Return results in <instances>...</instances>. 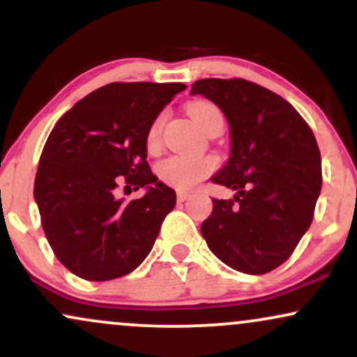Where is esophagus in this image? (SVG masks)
<instances>
[{"label":"esophagus","mask_w":357,"mask_h":357,"mask_svg":"<svg viewBox=\"0 0 357 357\" xmlns=\"http://www.w3.org/2000/svg\"><path fill=\"white\" fill-rule=\"evenodd\" d=\"M186 199H190V195H188V192L179 191V192H178V202L183 203V202H186Z\"/></svg>","instance_id":"1"}]
</instances>
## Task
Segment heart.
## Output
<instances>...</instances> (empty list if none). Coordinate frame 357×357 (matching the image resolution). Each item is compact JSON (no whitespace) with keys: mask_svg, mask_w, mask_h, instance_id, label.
<instances>
[{"mask_svg":"<svg viewBox=\"0 0 357 357\" xmlns=\"http://www.w3.org/2000/svg\"><path fill=\"white\" fill-rule=\"evenodd\" d=\"M195 122L202 127L203 130L208 129L213 119L221 117L218 107L210 104V102H192L188 107ZM162 116L155 117L153 124L149 126L146 134V146L149 151H155L159 146V137H161ZM215 169V161L211 158H199V155L191 154H173L169 158L162 159L155 167L159 179L166 183L167 186L174 188L178 191H191L203 181L206 176L211 174Z\"/></svg>","mask_w":357,"mask_h":357,"instance_id":"heart-1","label":"heart"}]
</instances>
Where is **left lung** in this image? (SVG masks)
Segmentation results:
<instances>
[{"mask_svg":"<svg viewBox=\"0 0 357 357\" xmlns=\"http://www.w3.org/2000/svg\"><path fill=\"white\" fill-rule=\"evenodd\" d=\"M206 97L230 127V158L211 178L233 199H211L202 225L223 264L250 275L277 268L309 230L322 188L317 141L292 105L243 79H203L191 96Z\"/></svg>","mask_w":357,"mask_h":357,"instance_id":"obj_1","label":"left lung"}]
</instances>
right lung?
<instances>
[{
    "instance_id": "right-lung-1",
    "label": "right lung",
    "mask_w": 357,
    "mask_h": 357,
    "mask_svg": "<svg viewBox=\"0 0 357 357\" xmlns=\"http://www.w3.org/2000/svg\"><path fill=\"white\" fill-rule=\"evenodd\" d=\"M184 84L104 85L77 102L45 142L33 196L55 257L77 277L104 282L144 261L176 191L147 165L146 134ZM121 183L146 190L126 202Z\"/></svg>"
}]
</instances>
